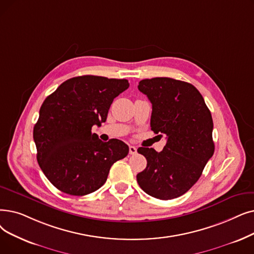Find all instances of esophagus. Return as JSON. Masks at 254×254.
<instances>
[{"instance_id":"obj_1","label":"esophagus","mask_w":254,"mask_h":254,"mask_svg":"<svg viewBox=\"0 0 254 254\" xmlns=\"http://www.w3.org/2000/svg\"><path fill=\"white\" fill-rule=\"evenodd\" d=\"M128 151H129V154H131V156H134V154L137 153V148L135 146H133V145H130L128 147Z\"/></svg>"}]
</instances>
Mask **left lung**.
I'll use <instances>...</instances> for the list:
<instances>
[{"mask_svg": "<svg viewBox=\"0 0 254 254\" xmlns=\"http://www.w3.org/2000/svg\"><path fill=\"white\" fill-rule=\"evenodd\" d=\"M138 89L152 105L151 130L166 135L167 143L161 152L138 148L147 165L137 174V182L154 198L173 199L192 188L213 157V118L202 95L190 83L153 78L140 81Z\"/></svg>", "mask_w": 254, "mask_h": 254, "instance_id": "1", "label": "left lung"}]
</instances>
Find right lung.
Listing matches in <instances>:
<instances>
[{
    "label": "right lung",
    "instance_id": "obj_1",
    "mask_svg": "<svg viewBox=\"0 0 254 254\" xmlns=\"http://www.w3.org/2000/svg\"><path fill=\"white\" fill-rule=\"evenodd\" d=\"M126 79L82 75L63 82L39 110L33 129L37 162L47 179L63 193L83 196L100 189L112 165L128 153L118 139L103 142L92 134L105 123Z\"/></svg>",
    "mask_w": 254,
    "mask_h": 254
}]
</instances>
